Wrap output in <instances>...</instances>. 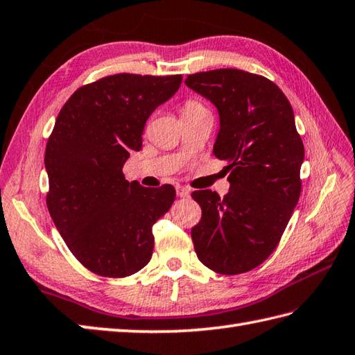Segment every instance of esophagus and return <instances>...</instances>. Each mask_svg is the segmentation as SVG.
Wrapping results in <instances>:
<instances>
[{
  "mask_svg": "<svg viewBox=\"0 0 355 355\" xmlns=\"http://www.w3.org/2000/svg\"><path fill=\"white\" fill-rule=\"evenodd\" d=\"M176 193H178L179 198H188V196H190V190H188L187 187H182V185L176 187Z\"/></svg>",
  "mask_w": 355,
  "mask_h": 355,
  "instance_id": "obj_1",
  "label": "esophagus"
}]
</instances>
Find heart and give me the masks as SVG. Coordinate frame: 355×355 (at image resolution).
I'll return each instance as SVG.
<instances>
[{"instance_id":"1","label":"heart","mask_w":355,"mask_h":355,"mask_svg":"<svg viewBox=\"0 0 355 355\" xmlns=\"http://www.w3.org/2000/svg\"><path fill=\"white\" fill-rule=\"evenodd\" d=\"M202 111H207V107H205L200 101L198 100H187L184 106H182V116L184 115H193V114H198Z\"/></svg>"}]
</instances>
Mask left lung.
I'll use <instances>...</instances> for the list:
<instances>
[{
  "mask_svg": "<svg viewBox=\"0 0 355 355\" xmlns=\"http://www.w3.org/2000/svg\"><path fill=\"white\" fill-rule=\"evenodd\" d=\"M188 88L217 107L214 155L227 162L230 193L194 191L202 218L191 230L200 261L222 275L264 263L286 231L301 196L304 144L293 109L277 85L235 68L190 74Z\"/></svg>",
  "mask_w": 355,
  "mask_h": 355,
  "instance_id": "left-lung-1",
  "label": "left lung"
}]
</instances>
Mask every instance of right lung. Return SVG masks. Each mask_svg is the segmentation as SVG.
<instances>
[{
	"mask_svg": "<svg viewBox=\"0 0 355 355\" xmlns=\"http://www.w3.org/2000/svg\"><path fill=\"white\" fill-rule=\"evenodd\" d=\"M180 82V74L106 76L80 86L56 118L45 148L46 207L71 254L100 277H130L150 261L152 227L175 202V187L129 182L123 165Z\"/></svg>",
	"mask_w": 355,
	"mask_h": 355,
	"instance_id": "obj_1",
	"label": "right lung"
}]
</instances>
